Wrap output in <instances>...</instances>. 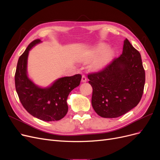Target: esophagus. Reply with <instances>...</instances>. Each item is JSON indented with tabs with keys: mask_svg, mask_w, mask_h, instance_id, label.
<instances>
[{
	"mask_svg": "<svg viewBox=\"0 0 160 160\" xmlns=\"http://www.w3.org/2000/svg\"><path fill=\"white\" fill-rule=\"evenodd\" d=\"M87 81H88V79H87V77L85 75H83L82 76V78H81V81L83 82V83H85V82H86Z\"/></svg>",
	"mask_w": 160,
	"mask_h": 160,
	"instance_id": "1",
	"label": "esophagus"
}]
</instances>
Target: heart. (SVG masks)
Returning <instances> with one entry per match:
<instances>
[{"mask_svg":"<svg viewBox=\"0 0 160 160\" xmlns=\"http://www.w3.org/2000/svg\"><path fill=\"white\" fill-rule=\"evenodd\" d=\"M107 48H108L107 45L103 44V43H101V44L99 45V46L98 47V51L99 52H102V51H104L105 50L107 49ZM111 55H112V51L111 50L106 51L103 54V57H101V59L98 61V62H97V65H98V66H99V67L102 66L105 62V61L107 60L108 58H109L111 56Z\"/></svg>","mask_w":160,"mask_h":160,"instance_id":"b5f03b06","label":"heart"}]
</instances>
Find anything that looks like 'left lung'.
<instances>
[{
	"label": "left lung",
	"mask_w": 160,
	"mask_h": 160,
	"mask_svg": "<svg viewBox=\"0 0 160 160\" xmlns=\"http://www.w3.org/2000/svg\"><path fill=\"white\" fill-rule=\"evenodd\" d=\"M91 104L105 118H115L139 103L146 80L141 55L125 38L122 54L100 72L88 75Z\"/></svg>",
	"instance_id": "left-lung-1"
}]
</instances>
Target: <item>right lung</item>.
I'll use <instances>...</instances> for the list:
<instances>
[{"label":"right lung","instance_id":"add662e5","mask_svg":"<svg viewBox=\"0 0 160 160\" xmlns=\"http://www.w3.org/2000/svg\"><path fill=\"white\" fill-rule=\"evenodd\" d=\"M41 42L40 39L33 41L19 57L14 77L15 88L19 99L28 113L45 122H53L67 114V98L79 85L81 75L61 77L46 88L36 85L27 74L28 56L32 48Z\"/></svg>","mask_w":160,"mask_h":160}]
</instances>
